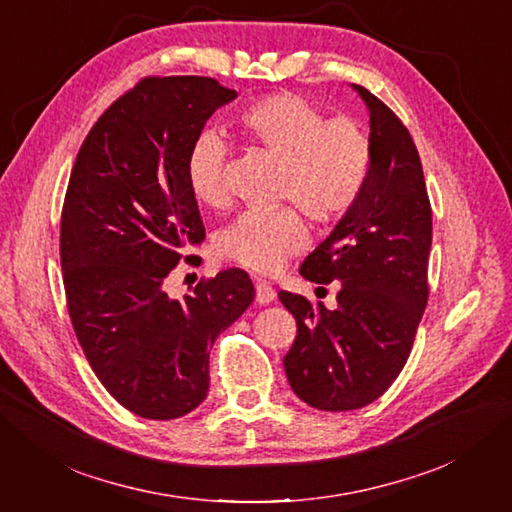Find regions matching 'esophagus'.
<instances>
[{
  "instance_id": "34e87169",
  "label": "esophagus",
  "mask_w": 512,
  "mask_h": 512,
  "mask_svg": "<svg viewBox=\"0 0 512 512\" xmlns=\"http://www.w3.org/2000/svg\"><path fill=\"white\" fill-rule=\"evenodd\" d=\"M275 299V290L267 282H256V303L258 305H269Z\"/></svg>"
}]
</instances>
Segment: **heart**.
<instances>
[{
    "label": "heart",
    "mask_w": 512,
    "mask_h": 512,
    "mask_svg": "<svg viewBox=\"0 0 512 512\" xmlns=\"http://www.w3.org/2000/svg\"><path fill=\"white\" fill-rule=\"evenodd\" d=\"M243 141L280 162L275 198L291 205L245 211L218 237V254L254 273H273L307 241L301 213L329 226L359 203L374 149L359 121L327 117L320 106L292 91L262 96L235 119ZM226 145L215 132H203L185 160L188 188L200 205L220 209L228 203L224 181Z\"/></svg>",
    "instance_id": "obj_1"
}]
</instances>
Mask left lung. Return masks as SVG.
Returning <instances> with one entry per match:
<instances>
[{
  "label": "left lung",
  "instance_id": "left-lung-1",
  "mask_svg": "<svg viewBox=\"0 0 512 512\" xmlns=\"http://www.w3.org/2000/svg\"><path fill=\"white\" fill-rule=\"evenodd\" d=\"M354 89L369 108V179L359 203L299 269L314 284L342 282L337 307L280 292L297 320L284 356L288 382L307 406L327 412L363 408L389 389L429 297L431 205L421 158L391 108L369 89Z\"/></svg>",
  "mask_w": 512,
  "mask_h": 512
}]
</instances>
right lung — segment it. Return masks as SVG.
<instances>
[{
  "label": "right lung",
  "mask_w": 512,
  "mask_h": 512,
  "mask_svg": "<svg viewBox=\"0 0 512 512\" xmlns=\"http://www.w3.org/2000/svg\"><path fill=\"white\" fill-rule=\"evenodd\" d=\"M237 91L211 76H145L89 130L61 209L59 256L76 339L104 389L151 421L192 412L209 350L254 301L243 269L170 299L164 282L205 241L185 160Z\"/></svg>",
  "instance_id": "add662e5"
}]
</instances>
